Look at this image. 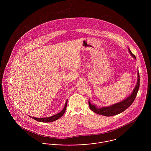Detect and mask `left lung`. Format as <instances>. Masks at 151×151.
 <instances>
[{
	"mask_svg": "<svg viewBox=\"0 0 151 151\" xmlns=\"http://www.w3.org/2000/svg\"><path fill=\"white\" fill-rule=\"evenodd\" d=\"M129 54L131 55L136 59L135 56L131 52L128 48ZM139 85H140V76L139 71H137V84L135 86L133 91L130 94L129 96L127 98L124 99L123 100L119 102H117L114 104H113L109 106H103L102 108H97L96 105L91 104V101L89 100V108L94 113L100 114V115H104L106 116H113V115H117L118 114L121 113L126 110L129 106L133 103L135 99L136 98L138 90L139 89Z\"/></svg>",
	"mask_w": 151,
	"mask_h": 151,
	"instance_id": "8db88e82",
	"label": "left lung"
}]
</instances>
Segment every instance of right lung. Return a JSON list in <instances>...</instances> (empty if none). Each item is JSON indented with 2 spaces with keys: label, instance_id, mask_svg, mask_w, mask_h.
Masks as SVG:
<instances>
[{
  "label": "right lung",
  "instance_id": "right-lung-1",
  "mask_svg": "<svg viewBox=\"0 0 151 151\" xmlns=\"http://www.w3.org/2000/svg\"><path fill=\"white\" fill-rule=\"evenodd\" d=\"M67 100L65 103V106L63 109L59 113H58L57 114L55 115H52L51 116H49V117H45V118H36V117H33V116H30V118L34 119L35 120H36L37 121L40 122H45V123H47V122H51L53 121H55L56 120L58 119L59 118H60L62 115L64 114L65 113V111L66 110V108H67Z\"/></svg>",
  "mask_w": 151,
  "mask_h": 151
}]
</instances>
